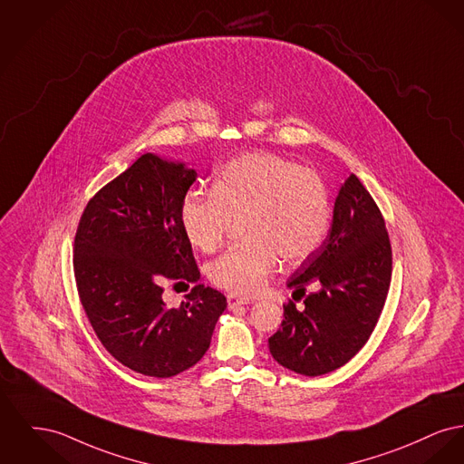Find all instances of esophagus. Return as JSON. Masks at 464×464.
<instances>
[{"label": "esophagus", "instance_id": "34e87169", "mask_svg": "<svg viewBox=\"0 0 464 464\" xmlns=\"http://www.w3.org/2000/svg\"><path fill=\"white\" fill-rule=\"evenodd\" d=\"M248 303H252L248 298H242V296H237V295H227V306H229V310H233V308H237L240 304H248Z\"/></svg>", "mask_w": 464, "mask_h": 464}]
</instances>
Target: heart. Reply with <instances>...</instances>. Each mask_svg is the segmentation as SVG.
<instances>
[{
    "label": "heart",
    "instance_id": "obj_1",
    "mask_svg": "<svg viewBox=\"0 0 464 464\" xmlns=\"http://www.w3.org/2000/svg\"><path fill=\"white\" fill-rule=\"evenodd\" d=\"M329 212L319 173L276 154L254 152L222 166L214 192H188L180 224L191 246L214 252L233 218H246V244L216 259L208 275L218 287L250 296L266 285L280 259L300 263L319 248Z\"/></svg>",
    "mask_w": 464,
    "mask_h": 464
}]
</instances>
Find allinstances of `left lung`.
Wrapping results in <instances>:
<instances>
[{
    "mask_svg": "<svg viewBox=\"0 0 464 464\" xmlns=\"http://www.w3.org/2000/svg\"><path fill=\"white\" fill-rule=\"evenodd\" d=\"M392 273V254L381 210L351 173L338 189L324 244L287 282L293 298L282 327L270 336L273 359L284 368L317 377L354 357L381 317Z\"/></svg>",
    "mask_w": 464,
    "mask_h": 464,
    "instance_id": "8db88e82",
    "label": "left lung"
}]
</instances>
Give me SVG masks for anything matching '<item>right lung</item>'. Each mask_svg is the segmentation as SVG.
Listing matches in <instances>:
<instances>
[{
    "label": "right lung",
    "instance_id": "obj_1",
    "mask_svg": "<svg viewBox=\"0 0 464 464\" xmlns=\"http://www.w3.org/2000/svg\"><path fill=\"white\" fill-rule=\"evenodd\" d=\"M196 169L147 152L87 203L75 235L73 270L83 310L103 347L130 370L168 379L210 347L224 295L198 284L180 224ZM195 287L179 308L164 281Z\"/></svg>",
    "mask_w": 464,
    "mask_h": 464
}]
</instances>
